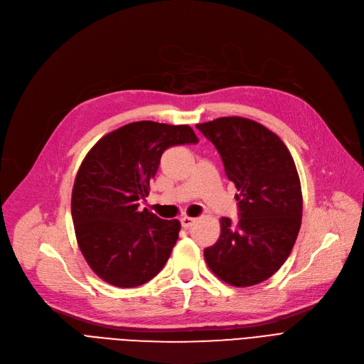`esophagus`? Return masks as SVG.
Returning <instances> with one entry per match:
<instances>
[{
	"instance_id": "1",
	"label": "esophagus",
	"mask_w": 364,
	"mask_h": 364,
	"mask_svg": "<svg viewBox=\"0 0 364 364\" xmlns=\"http://www.w3.org/2000/svg\"><path fill=\"white\" fill-rule=\"evenodd\" d=\"M180 223H181V225H183L184 228H188V227H192V224L195 223V218L184 215V217H181V218H180Z\"/></svg>"
}]
</instances>
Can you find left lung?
<instances>
[{
    "label": "left lung",
    "mask_w": 364,
    "mask_h": 364,
    "mask_svg": "<svg viewBox=\"0 0 364 364\" xmlns=\"http://www.w3.org/2000/svg\"><path fill=\"white\" fill-rule=\"evenodd\" d=\"M218 150L237 188L239 221L221 218L220 239L203 251L223 282L246 288L272 277L288 259L299 233L302 193L294 158L279 136L240 117L198 124Z\"/></svg>",
    "instance_id": "8db88e82"
}]
</instances>
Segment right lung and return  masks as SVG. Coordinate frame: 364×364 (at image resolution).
Wrapping results in <instances>:
<instances>
[{"label":"right lung","mask_w":364,"mask_h":364,"mask_svg":"<svg viewBox=\"0 0 364 364\" xmlns=\"http://www.w3.org/2000/svg\"><path fill=\"white\" fill-rule=\"evenodd\" d=\"M188 125L127 124L102 137L84 158L72 190V220L90 269L118 288H136L168 261L181 224L162 220L139 200L149 195L162 153L198 143Z\"/></svg>","instance_id":"1"}]
</instances>
